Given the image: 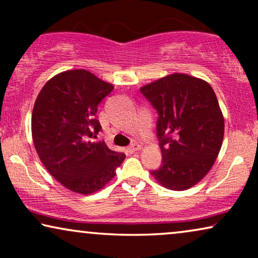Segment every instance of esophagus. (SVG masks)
<instances>
[{
    "label": "esophagus",
    "instance_id": "obj_1",
    "mask_svg": "<svg viewBox=\"0 0 258 258\" xmlns=\"http://www.w3.org/2000/svg\"><path fill=\"white\" fill-rule=\"evenodd\" d=\"M140 149H141V144H139V143H133V144H130V146L128 147V151H129L130 154L135 153V151L140 150Z\"/></svg>",
    "mask_w": 258,
    "mask_h": 258
}]
</instances>
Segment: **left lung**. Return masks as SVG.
I'll return each mask as SVG.
<instances>
[{
  "mask_svg": "<svg viewBox=\"0 0 258 258\" xmlns=\"http://www.w3.org/2000/svg\"><path fill=\"white\" fill-rule=\"evenodd\" d=\"M158 117L162 165L150 174L165 188L186 190L213 167L224 135V118L206 81L171 74L140 89Z\"/></svg>",
  "mask_w": 258,
  "mask_h": 258,
  "instance_id": "obj_1",
  "label": "left lung"
}]
</instances>
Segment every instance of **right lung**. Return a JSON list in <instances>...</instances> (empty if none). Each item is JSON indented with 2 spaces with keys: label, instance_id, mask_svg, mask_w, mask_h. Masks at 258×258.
Instances as JSON below:
<instances>
[{
  "label": "right lung",
  "instance_id": "obj_1",
  "mask_svg": "<svg viewBox=\"0 0 258 258\" xmlns=\"http://www.w3.org/2000/svg\"><path fill=\"white\" fill-rule=\"evenodd\" d=\"M114 89L84 69L57 74L38 94L31 133L38 157L52 177L88 195L103 188L124 161L104 141L93 142L102 126L97 107Z\"/></svg>",
  "mask_w": 258,
  "mask_h": 258
}]
</instances>
